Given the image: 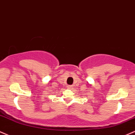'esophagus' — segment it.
<instances>
[{
    "label": "esophagus",
    "instance_id": "34e87169",
    "mask_svg": "<svg viewBox=\"0 0 135 135\" xmlns=\"http://www.w3.org/2000/svg\"><path fill=\"white\" fill-rule=\"evenodd\" d=\"M68 87L69 88V89H71V88H73V85H68Z\"/></svg>",
    "mask_w": 135,
    "mask_h": 135
}]
</instances>
